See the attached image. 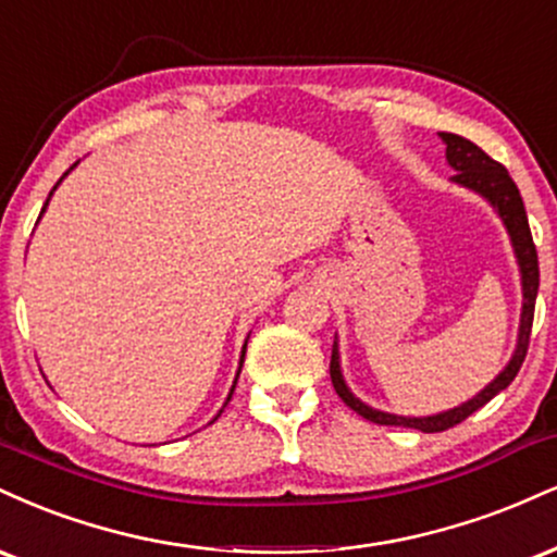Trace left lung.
<instances>
[{"label": "left lung", "mask_w": 557, "mask_h": 557, "mask_svg": "<svg viewBox=\"0 0 557 557\" xmlns=\"http://www.w3.org/2000/svg\"><path fill=\"white\" fill-rule=\"evenodd\" d=\"M441 140L446 143V161L454 169L450 182L459 187L472 189V193L485 198L493 211L498 213V219L506 226L508 237H511V247L516 255V263H519L521 273V320H519V338H516V349L508 364L498 375L490 381L480 394L469 398V401L459 404V407L437 411V414L428 417H404V414H391V411L372 409L364 401L351 394V388L344 381L342 372V357H338V338L333 342L331 351V381L336 394L342 396V401L349 409H355L359 417L375 422V424H396V428H414L422 433H441V430L454 428L467 420L469 414H474L476 409H482L493 396H498L500 391H506L513 383L516 372L521 370L527 349H529V333H532V320H534V302H537V289H540V263H537V250H534L532 232H529V221L524 211V200H521L519 187L513 185V180L508 176L506 166H500L498 161H493L482 148H476L467 137L454 135V133H441Z\"/></svg>", "instance_id": "1"}]
</instances>
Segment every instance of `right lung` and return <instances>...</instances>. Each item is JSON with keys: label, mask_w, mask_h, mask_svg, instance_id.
Instances as JSON below:
<instances>
[{"label": "right lung", "mask_w": 557, "mask_h": 557, "mask_svg": "<svg viewBox=\"0 0 557 557\" xmlns=\"http://www.w3.org/2000/svg\"><path fill=\"white\" fill-rule=\"evenodd\" d=\"M77 163H81V161H75V163H72V166L67 169V172H64L62 176H59V182H57V185H54V189H57L59 185H62V180H64V176H67V174L72 172V169H75V166H77ZM54 189H51V193H49V198H46V202H44V208H41V215L46 213V206H49V200H51V195H54ZM41 215H38V221H41ZM247 338H250V336H247ZM247 338H245V346H242V355H239V368H237V375H234L232 391H228V396H226L224 407H226V404H228V398H232V394H234V388H237V377H239V372H242V362H245V351H247ZM224 407H221V411H224ZM221 411H219V414H215V417H213V420H211V422H215V420H219V417H221Z\"/></svg>", "instance_id": "1"}]
</instances>
